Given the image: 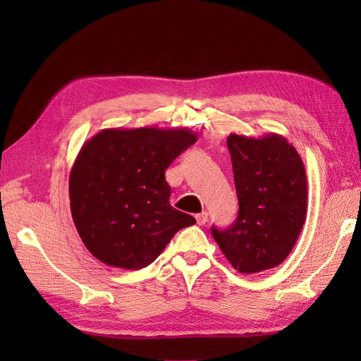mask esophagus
<instances>
[{"label":"esophagus","instance_id":"34e87169","mask_svg":"<svg viewBox=\"0 0 361 361\" xmlns=\"http://www.w3.org/2000/svg\"><path fill=\"white\" fill-rule=\"evenodd\" d=\"M195 220H197V224H199V226L206 224V223H207V212L197 214V215H195Z\"/></svg>","mask_w":361,"mask_h":361}]
</instances>
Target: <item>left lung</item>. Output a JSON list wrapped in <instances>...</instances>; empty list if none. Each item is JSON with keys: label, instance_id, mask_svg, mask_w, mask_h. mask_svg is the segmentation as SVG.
I'll use <instances>...</instances> for the list:
<instances>
[{"label": "left lung", "instance_id": "left-lung-1", "mask_svg": "<svg viewBox=\"0 0 361 361\" xmlns=\"http://www.w3.org/2000/svg\"><path fill=\"white\" fill-rule=\"evenodd\" d=\"M239 212L231 227L212 236L243 274L276 268L292 251L307 214V176L300 154L285 137L231 134Z\"/></svg>", "mask_w": 361, "mask_h": 361}]
</instances>
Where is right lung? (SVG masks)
<instances>
[{
  "instance_id": "1",
  "label": "right lung",
  "mask_w": 361,
  "mask_h": 361,
  "mask_svg": "<svg viewBox=\"0 0 361 361\" xmlns=\"http://www.w3.org/2000/svg\"><path fill=\"white\" fill-rule=\"evenodd\" d=\"M197 141L190 129H102L87 140L69 178L71 211L102 264L141 269L195 218L170 204L166 169Z\"/></svg>"
}]
</instances>
